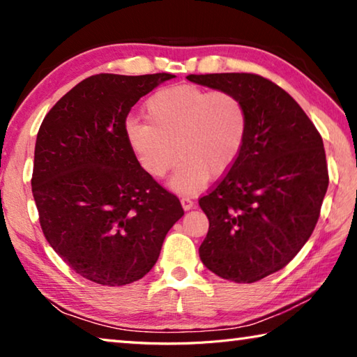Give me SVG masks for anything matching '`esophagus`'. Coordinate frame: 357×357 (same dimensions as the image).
Masks as SVG:
<instances>
[{
    "label": "esophagus",
    "instance_id": "esophagus-1",
    "mask_svg": "<svg viewBox=\"0 0 357 357\" xmlns=\"http://www.w3.org/2000/svg\"><path fill=\"white\" fill-rule=\"evenodd\" d=\"M181 204H183L184 211H189V209L193 208V202L190 200L189 197H183V198H181Z\"/></svg>",
    "mask_w": 357,
    "mask_h": 357
}]
</instances>
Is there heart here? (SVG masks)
I'll list each match as a JSON object with an SVG mask.
<instances>
[{
    "instance_id": "1",
    "label": "heart",
    "mask_w": 357,
    "mask_h": 357,
    "mask_svg": "<svg viewBox=\"0 0 357 357\" xmlns=\"http://www.w3.org/2000/svg\"><path fill=\"white\" fill-rule=\"evenodd\" d=\"M144 121L126 124V142L148 176L164 178L181 159L170 187L181 195L202 190L236 164L249 132V112L236 94L195 84L159 89L146 102Z\"/></svg>"
}]
</instances>
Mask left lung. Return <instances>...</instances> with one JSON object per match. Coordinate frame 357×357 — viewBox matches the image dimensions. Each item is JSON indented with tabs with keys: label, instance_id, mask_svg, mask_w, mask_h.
<instances>
[{
	"label": "left lung",
	"instance_id": "8db88e82",
	"mask_svg": "<svg viewBox=\"0 0 357 357\" xmlns=\"http://www.w3.org/2000/svg\"><path fill=\"white\" fill-rule=\"evenodd\" d=\"M236 94L249 132L236 164L200 198L209 219L200 258L222 279L252 283L291 261L309 241L329 184L323 138L291 96L255 74L187 75Z\"/></svg>",
	"mask_w": 357,
	"mask_h": 357
}]
</instances>
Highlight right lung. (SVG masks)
I'll use <instances>...</instances> for the list:
<instances>
[{
    "instance_id": "obj_1",
    "label": "right lung",
    "mask_w": 357,
    "mask_h": 357,
    "mask_svg": "<svg viewBox=\"0 0 357 357\" xmlns=\"http://www.w3.org/2000/svg\"><path fill=\"white\" fill-rule=\"evenodd\" d=\"M172 74L84 78L47 113L34 148L33 197L48 244L78 275L121 287L146 275L176 195L148 176L126 142L130 108Z\"/></svg>"
}]
</instances>
